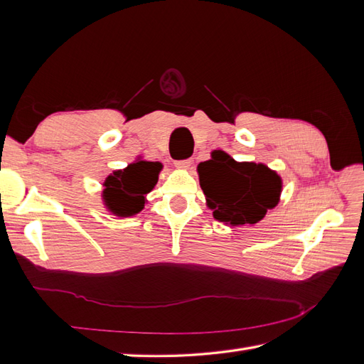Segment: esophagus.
<instances>
[{
    "label": "esophagus",
    "instance_id": "1",
    "mask_svg": "<svg viewBox=\"0 0 364 364\" xmlns=\"http://www.w3.org/2000/svg\"><path fill=\"white\" fill-rule=\"evenodd\" d=\"M190 165H191V159L174 161V167H176V168H182V170H186V168H190Z\"/></svg>",
    "mask_w": 364,
    "mask_h": 364
}]
</instances>
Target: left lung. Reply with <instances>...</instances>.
I'll return each mask as SVG.
<instances>
[{"label": "left lung", "mask_w": 364, "mask_h": 364, "mask_svg": "<svg viewBox=\"0 0 364 364\" xmlns=\"http://www.w3.org/2000/svg\"><path fill=\"white\" fill-rule=\"evenodd\" d=\"M206 205L218 222L229 226L255 225L279 203L281 176L267 165L237 162L223 150L197 165Z\"/></svg>", "instance_id": "1"}]
</instances>
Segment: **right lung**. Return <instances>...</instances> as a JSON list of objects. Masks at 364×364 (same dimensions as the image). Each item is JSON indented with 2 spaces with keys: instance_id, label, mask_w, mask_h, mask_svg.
Listing matches in <instances>:
<instances>
[{
  "instance_id": "obj_1",
  "label": "right lung",
  "mask_w": 364,
  "mask_h": 364,
  "mask_svg": "<svg viewBox=\"0 0 364 364\" xmlns=\"http://www.w3.org/2000/svg\"><path fill=\"white\" fill-rule=\"evenodd\" d=\"M161 170V162L138 159L123 170L112 171L103 183L105 206L118 217L136 215L147 202L146 196L158 183Z\"/></svg>"
}]
</instances>
